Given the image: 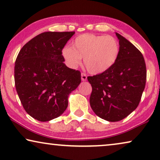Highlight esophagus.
I'll use <instances>...</instances> for the list:
<instances>
[{
	"label": "esophagus",
	"instance_id": "1",
	"mask_svg": "<svg viewBox=\"0 0 160 160\" xmlns=\"http://www.w3.org/2000/svg\"><path fill=\"white\" fill-rule=\"evenodd\" d=\"M81 80H82V81H86V80H87V76L86 74H84V73L81 74Z\"/></svg>",
	"mask_w": 160,
	"mask_h": 160
}]
</instances>
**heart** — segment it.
I'll return each instance as SVG.
<instances>
[{
	"instance_id": "b5f03b06",
	"label": "heart",
	"mask_w": 160,
	"mask_h": 160,
	"mask_svg": "<svg viewBox=\"0 0 160 160\" xmlns=\"http://www.w3.org/2000/svg\"><path fill=\"white\" fill-rule=\"evenodd\" d=\"M120 47L111 36L82 34L75 38L72 46L63 48L62 55L67 64L75 69L84 58L86 69L91 74L103 73L118 60Z\"/></svg>"
}]
</instances>
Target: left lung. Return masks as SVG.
<instances>
[{
	"label": "left lung",
	"instance_id": "1",
	"mask_svg": "<svg viewBox=\"0 0 160 160\" xmlns=\"http://www.w3.org/2000/svg\"><path fill=\"white\" fill-rule=\"evenodd\" d=\"M119 55L113 67L88 77L92 87L90 105L102 119L115 122L126 118L139 105L146 82V67L142 53L130 42L116 33Z\"/></svg>",
	"mask_w": 160,
	"mask_h": 160
}]
</instances>
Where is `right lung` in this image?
<instances>
[{
    "label": "right lung",
    "mask_w": 160,
    "mask_h": 160,
    "mask_svg": "<svg viewBox=\"0 0 160 160\" xmlns=\"http://www.w3.org/2000/svg\"><path fill=\"white\" fill-rule=\"evenodd\" d=\"M74 34L44 32L25 44L17 57L14 82L25 111L39 121L63 113L68 97L81 82L80 71L63 63L62 50Z\"/></svg>",
    "instance_id": "add662e5"
}]
</instances>
